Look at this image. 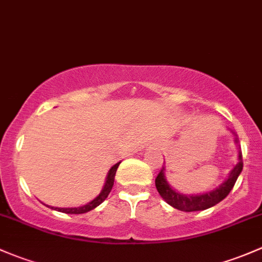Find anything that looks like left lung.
Returning a JSON list of instances; mask_svg holds the SVG:
<instances>
[{"label":"left lung","mask_w":262,"mask_h":262,"mask_svg":"<svg viewBox=\"0 0 262 262\" xmlns=\"http://www.w3.org/2000/svg\"><path fill=\"white\" fill-rule=\"evenodd\" d=\"M234 134V132H232ZM236 136V135H234ZM236 144H238V140L236 137ZM242 168H244V161H242V155L241 151L238 154V163L232 168V170L228 174V178L222 183L221 185H218L215 189L211 191H206L203 194H183L177 191L175 189L169 185L168 180L165 177V166H163L160 172L158 174L155 179V185L156 189H158L159 194L161 195V198L166 202L168 204H170L174 208L179 209L183 212H195V211H204V209H208L211 207L215 206L217 203H220L221 201L226 198V196L230 194V191L233 188L234 183H236L237 178L241 174Z\"/></svg>","instance_id":"obj_1"}]
</instances>
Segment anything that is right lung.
<instances>
[{
	"mask_svg": "<svg viewBox=\"0 0 262 262\" xmlns=\"http://www.w3.org/2000/svg\"><path fill=\"white\" fill-rule=\"evenodd\" d=\"M120 164H121V161L120 163L115 164V165L110 169V171L107 172L106 182H104V185H103V188H102L101 193H99L98 195L93 199V201H91L90 203L84 204V206H80V207H74V208H58V207H50V206H48V207L51 209H54V211L63 212V213H67V214H82V213H87V212L92 211V209H94L96 207H98L102 202H104V199H106L107 196H108V194L111 193L112 187H113V182H115L116 171H117V168Z\"/></svg>",
	"mask_w": 262,
	"mask_h": 262,
	"instance_id": "obj_1",
	"label": "right lung"
}]
</instances>
